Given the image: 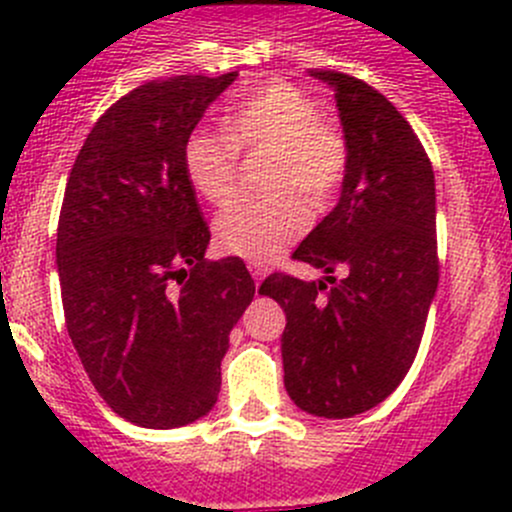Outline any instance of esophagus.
<instances>
[{"label":"esophagus","mask_w":512,"mask_h":512,"mask_svg":"<svg viewBox=\"0 0 512 512\" xmlns=\"http://www.w3.org/2000/svg\"><path fill=\"white\" fill-rule=\"evenodd\" d=\"M250 275L255 277V282H260L262 277L267 275V267L260 265V262H252V265H250Z\"/></svg>","instance_id":"esophagus-1"}]
</instances>
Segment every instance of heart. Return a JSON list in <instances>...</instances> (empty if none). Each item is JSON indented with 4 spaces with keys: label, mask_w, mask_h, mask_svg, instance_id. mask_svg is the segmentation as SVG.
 Listing matches in <instances>:
<instances>
[{
    "label": "heart",
    "mask_w": 512,
    "mask_h": 512,
    "mask_svg": "<svg viewBox=\"0 0 512 512\" xmlns=\"http://www.w3.org/2000/svg\"><path fill=\"white\" fill-rule=\"evenodd\" d=\"M237 151H267L260 198H242L215 218V242L227 255L270 262L309 225V204L322 213L337 198L349 168L342 131L319 118L297 86L270 81L242 98L225 118V136L198 128L183 143V173L205 203L235 193Z\"/></svg>",
    "instance_id": "1"
}]
</instances>
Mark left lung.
<instances>
[{
  "label": "left lung",
  "instance_id": "1",
  "mask_svg": "<svg viewBox=\"0 0 512 512\" xmlns=\"http://www.w3.org/2000/svg\"><path fill=\"white\" fill-rule=\"evenodd\" d=\"M309 76L334 89L349 151L337 208L292 255L327 277L275 272L260 294L287 314L289 399L312 416L352 418L381 404L416 359L438 287L436 183L414 128L389 98L342 71Z\"/></svg>",
  "mask_w": 512,
  "mask_h": 512
}]
</instances>
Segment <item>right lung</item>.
<instances>
[{"label":"right lung","instance_id":"right-lung-1","mask_svg":"<svg viewBox=\"0 0 512 512\" xmlns=\"http://www.w3.org/2000/svg\"><path fill=\"white\" fill-rule=\"evenodd\" d=\"M237 71L148 81L118 98L76 156L56 230L71 344L101 399L143 428L198 421L220 394L230 332L255 297L210 242L183 143Z\"/></svg>","mask_w":512,"mask_h":512}]
</instances>
